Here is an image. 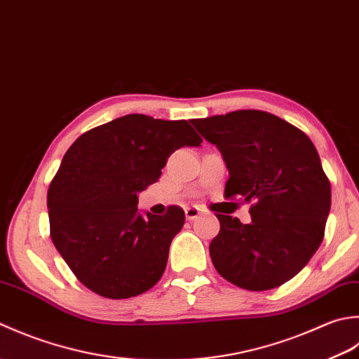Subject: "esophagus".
<instances>
[{"instance_id":"1","label":"esophagus","mask_w":359,"mask_h":359,"mask_svg":"<svg viewBox=\"0 0 359 359\" xmlns=\"http://www.w3.org/2000/svg\"><path fill=\"white\" fill-rule=\"evenodd\" d=\"M184 212H186V218H187L189 222H194V220H196V218L201 215V210L198 208H195V206L186 208Z\"/></svg>"}]
</instances>
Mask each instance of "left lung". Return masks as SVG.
Listing matches in <instances>:
<instances>
[{
  "label": "left lung",
  "instance_id": "left-lung-1",
  "mask_svg": "<svg viewBox=\"0 0 359 359\" xmlns=\"http://www.w3.org/2000/svg\"><path fill=\"white\" fill-rule=\"evenodd\" d=\"M229 170L224 196L251 204V223L217 214L212 263L240 288L265 291L292 279L324 238L330 181L304 131L274 114L240 109L192 119Z\"/></svg>",
  "mask_w": 359,
  "mask_h": 359
}]
</instances>
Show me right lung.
Wrapping results in <instances>:
<instances>
[{
	"label": "right lung",
	"mask_w": 359,
	"mask_h": 359,
	"mask_svg": "<svg viewBox=\"0 0 359 359\" xmlns=\"http://www.w3.org/2000/svg\"><path fill=\"white\" fill-rule=\"evenodd\" d=\"M203 139L187 121L127 114L86 131L50 181V238L86 288L108 299L142 294L163 276L184 210L137 212V194L156 182L175 150Z\"/></svg>",
	"instance_id": "obj_1"
}]
</instances>
